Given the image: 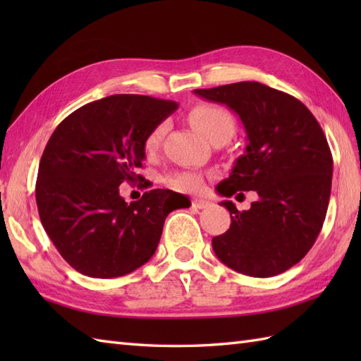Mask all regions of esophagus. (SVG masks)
I'll list each match as a JSON object with an SVG mask.
<instances>
[{
    "mask_svg": "<svg viewBox=\"0 0 361 361\" xmlns=\"http://www.w3.org/2000/svg\"><path fill=\"white\" fill-rule=\"evenodd\" d=\"M211 203H209V200H206V198H194L192 200V208H195V209H204V208H208Z\"/></svg>",
    "mask_w": 361,
    "mask_h": 361,
    "instance_id": "34e87169",
    "label": "esophagus"
}]
</instances>
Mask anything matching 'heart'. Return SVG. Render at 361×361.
<instances>
[{"label": "heart", "mask_w": 361, "mask_h": 361, "mask_svg": "<svg viewBox=\"0 0 361 361\" xmlns=\"http://www.w3.org/2000/svg\"><path fill=\"white\" fill-rule=\"evenodd\" d=\"M189 121L198 132H200L208 141H216L217 137H229L235 132V122L233 119L229 111L217 105H198L194 110L189 113ZM167 124L166 122H159L155 127H153L149 135L145 136L144 141V149L147 153H153L158 147L163 137L166 135ZM167 185L176 189V190H186V192H192V190H198L203 185V178L200 173L192 172V171H183V172H175L169 175Z\"/></svg>", "instance_id": "heart-1"}]
</instances>
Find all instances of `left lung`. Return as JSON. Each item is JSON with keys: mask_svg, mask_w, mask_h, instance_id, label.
Instances as JSON below:
<instances>
[{"mask_svg": "<svg viewBox=\"0 0 361 361\" xmlns=\"http://www.w3.org/2000/svg\"><path fill=\"white\" fill-rule=\"evenodd\" d=\"M195 94L229 106L247 130L245 155L217 192L259 195L248 211L221 202L231 226L214 237V252L247 276L283 273L307 255L326 219L334 159L323 128L301 101L259 82L195 90Z\"/></svg>", "mask_w": 361, "mask_h": 361, "instance_id": "1", "label": "left lung"}]
</instances>
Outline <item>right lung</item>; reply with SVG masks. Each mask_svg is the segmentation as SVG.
I'll list each match as a JSON object with an SVG mask.
<instances>
[{"label": "right lung", "instance_id": "right-lung-1", "mask_svg": "<svg viewBox=\"0 0 361 361\" xmlns=\"http://www.w3.org/2000/svg\"><path fill=\"white\" fill-rule=\"evenodd\" d=\"M178 104L140 94L90 102L54 130L38 166L35 198L42 225L68 264L90 278L132 273L155 252L169 212L188 198L152 189L126 203L121 183H135L150 130ZM181 197L183 204H176Z\"/></svg>", "mask_w": 361, "mask_h": 361}]
</instances>
